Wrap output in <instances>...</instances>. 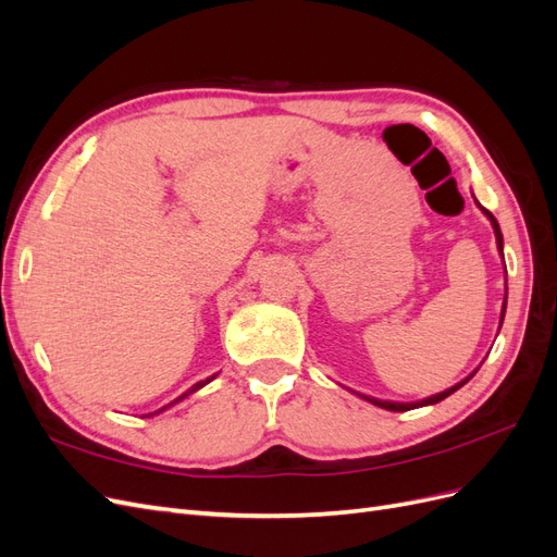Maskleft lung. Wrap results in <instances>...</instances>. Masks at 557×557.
<instances>
[{
	"mask_svg": "<svg viewBox=\"0 0 557 557\" xmlns=\"http://www.w3.org/2000/svg\"><path fill=\"white\" fill-rule=\"evenodd\" d=\"M483 213L491 218V223H493V227H495V237H497V248L502 250V232H499V225H497V221H495V215L487 211V209H483ZM504 309H507V299H504ZM504 309H502V318H504ZM476 374V372H474ZM471 374V376H474ZM469 376V379H471ZM469 379H465V381H460L458 385H453V387H448V391H444V393H440V395H432V397H428V399H423V401H413V404H399V401H385V399H376V397H364V395H360V397H364L367 401H372V404H376V407H381V409H387V411H411V409H416V407H428V404H436V401H442V399H446L448 395H453L455 391H458V387H462Z\"/></svg>",
	"mask_w": 557,
	"mask_h": 557,
	"instance_id": "1",
	"label": "left lung"
}]
</instances>
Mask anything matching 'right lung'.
<instances>
[{"label": "right lung", "instance_id": "add662e5", "mask_svg": "<svg viewBox=\"0 0 557 557\" xmlns=\"http://www.w3.org/2000/svg\"><path fill=\"white\" fill-rule=\"evenodd\" d=\"M211 379H213V376H211ZM211 379H207V381H199V383H197V385H193V387H190V391H188V393H183V395H181V397H178V399H183V397H188V395H190V393H195V391H199V387H201V385H207V383H209V381H211ZM178 399H176V401H178ZM160 411H162V409H160Z\"/></svg>", "mask_w": 557, "mask_h": 557}]
</instances>
